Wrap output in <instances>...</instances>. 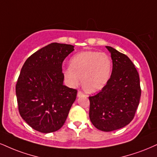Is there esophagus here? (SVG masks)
<instances>
[{
  "label": "esophagus",
  "mask_w": 157,
  "mask_h": 157,
  "mask_svg": "<svg viewBox=\"0 0 157 157\" xmlns=\"http://www.w3.org/2000/svg\"><path fill=\"white\" fill-rule=\"evenodd\" d=\"M85 94L82 93V91H80V90H78V92H77V97H84Z\"/></svg>",
  "instance_id": "esophagus-1"
}]
</instances>
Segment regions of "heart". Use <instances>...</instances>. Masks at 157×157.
I'll return each instance as SVG.
<instances>
[{"mask_svg":"<svg viewBox=\"0 0 157 157\" xmlns=\"http://www.w3.org/2000/svg\"><path fill=\"white\" fill-rule=\"evenodd\" d=\"M69 66L63 71L68 86H78L82 77L84 88L93 92L106 86L112 71L110 57L98 51L88 50L75 55L69 60Z\"/></svg>","mask_w":157,"mask_h":157,"instance_id":"1","label":"heart"}]
</instances>
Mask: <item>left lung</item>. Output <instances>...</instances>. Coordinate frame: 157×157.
Here are the masks:
<instances>
[{
	"mask_svg": "<svg viewBox=\"0 0 157 157\" xmlns=\"http://www.w3.org/2000/svg\"><path fill=\"white\" fill-rule=\"evenodd\" d=\"M113 60L110 78L101 91L89 97V117L93 125L103 132L119 129L135 117L141 88L139 74L126 55L106 46Z\"/></svg>",
	"mask_w": 157,
	"mask_h": 157,
	"instance_id": "1",
	"label": "left lung"
}]
</instances>
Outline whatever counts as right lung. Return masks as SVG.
<instances>
[{"label":"right lung","instance_id":"add662e5","mask_svg":"<svg viewBox=\"0 0 157 157\" xmlns=\"http://www.w3.org/2000/svg\"><path fill=\"white\" fill-rule=\"evenodd\" d=\"M71 44L51 43L32 54L16 84L18 109L23 120L42 133L58 131L67 120L77 90L63 86L62 63Z\"/></svg>","mask_w":157,"mask_h":157}]
</instances>
